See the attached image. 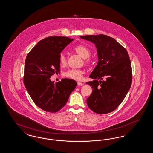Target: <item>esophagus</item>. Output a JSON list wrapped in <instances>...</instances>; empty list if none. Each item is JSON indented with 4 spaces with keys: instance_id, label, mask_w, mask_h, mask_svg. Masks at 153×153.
Segmentation results:
<instances>
[{
    "instance_id": "esophagus-1",
    "label": "esophagus",
    "mask_w": 153,
    "mask_h": 153,
    "mask_svg": "<svg viewBox=\"0 0 153 153\" xmlns=\"http://www.w3.org/2000/svg\"><path fill=\"white\" fill-rule=\"evenodd\" d=\"M77 84H78V85H79V86H82V85H84V84H83L82 82H80V81L77 82Z\"/></svg>"
}]
</instances>
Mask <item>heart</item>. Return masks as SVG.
<instances>
[{
    "label": "heart",
    "mask_w": 153,
    "mask_h": 153,
    "mask_svg": "<svg viewBox=\"0 0 153 153\" xmlns=\"http://www.w3.org/2000/svg\"><path fill=\"white\" fill-rule=\"evenodd\" d=\"M73 51H76L81 57L84 58V62L85 64H89L91 61L90 57L91 50L84 45H77L73 48ZM59 61L61 65H65L66 62V58L64 53H61L59 56ZM84 73V71L82 69H69L64 73V76L74 80H80Z\"/></svg>",
    "instance_id": "1"
}]
</instances>
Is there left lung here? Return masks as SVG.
Instances as JSON below:
<instances>
[{
  "instance_id": "obj_1",
  "label": "left lung",
  "mask_w": 153,
  "mask_h": 153,
  "mask_svg": "<svg viewBox=\"0 0 153 153\" xmlns=\"http://www.w3.org/2000/svg\"><path fill=\"white\" fill-rule=\"evenodd\" d=\"M95 44L99 61L87 82L93 89L87 99L95 113L112 112L123 102L131 87L132 68L126 49L112 37L103 35L80 36Z\"/></svg>"
}]
</instances>
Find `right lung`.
<instances>
[{"label": "right lung", "instance_id": "1", "mask_svg": "<svg viewBox=\"0 0 153 153\" xmlns=\"http://www.w3.org/2000/svg\"><path fill=\"white\" fill-rule=\"evenodd\" d=\"M73 39L48 36L41 40L27 54L25 63L23 82L33 101L45 111L57 112L63 108L77 82L62 79L54 82L50 78L59 72V56Z\"/></svg>", "mask_w": 153, "mask_h": 153}]
</instances>
